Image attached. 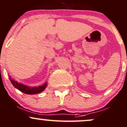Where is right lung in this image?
<instances>
[{"label":"right lung","mask_w":127,"mask_h":127,"mask_svg":"<svg viewBox=\"0 0 127 127\" xmlns=\"http://www.w3.org/2000/svg\"><path fill=\"white\" fill-rule=\"evenodd\" d=\"M9 79H10L11 84L13 85V86L15 88L20 91L21 92L24 93L26 94H29V95L36 94L40 92H41L45 89V88L47 86V83H45L43 85H41V86H38V87H29V86H27V85L18 83L16 81L13 79L10 76H9Z\"/></svg>","instance_id":"right-lung-1"}]
</instances>
